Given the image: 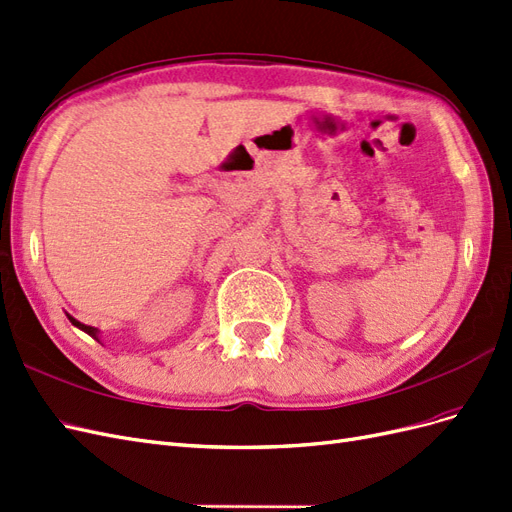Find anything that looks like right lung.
<instances>
[{"label":"right lung","mask_w":512,"mask_h":512,"mask_svg":"<svg viewBox=\"0 0 512 512\" xmlns=\"http://www.w3.org/2000/svg\"><path fill=\"white\" fill-rule=\"evenodd\" d=\"M68 316V320L74 324V327L76 329H81V331H85L87 335H91V337H94L96 339V342H100V331L96 329V327H87V324H83V322H79V320H76V318H72L70 314H66Z\"/></svg>","instance_id":"right-lung-1"}]
</instances>
